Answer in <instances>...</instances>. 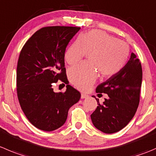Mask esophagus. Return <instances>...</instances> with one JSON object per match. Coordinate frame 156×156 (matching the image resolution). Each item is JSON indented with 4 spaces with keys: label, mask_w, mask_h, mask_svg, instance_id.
<instances>
[{
    "label": "esophagus",
    "mask_w": 156,
    "mask_h": 156,
    "mask_svg": "<svg viewBox=\"0 0 156 156\" xmlns=\"http://www.w3.org/2000/svg\"><path fill=\"white\" fill-rule=\"evenodd\" d=\"M88 98V95L86 94H84V93H81V99H85V98Z\"/></svg>",
    "instance_id": "1"
}]
</instances>
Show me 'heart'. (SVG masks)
Here are the masks:
<instances>
[{"label": "heart", "instance_id": "b5f03b06", "mask_svg": "<svg viewBox=\"0 0 156 156\" xmlns=\"http://www.w3.org/2000/svg\"><path fill=\"white\" fill-rule=\"evenodd\" d=\"M129 52L126 43L104 32L91 30L81 35L67 49L65 59L68 64L75 65L87 53L90 64L81 63L71 68L69 81L77 88L87 90L96 80L97 70L103 78L116 75L124 66Z\"/></svg>", "mask_w": 156, "mask_h": 156}]
</instances>
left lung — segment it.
<instances>
[{
  "label": "left lung",
  "instance_id": "8db88e82",
  "mask_svg": "<svg viewBox=\"0 0 156 156\" xmlns=\"http://www.w3.org/2000/svg\"><path fill=\"white\" fill-rule=\"evenodd\" d=\"M143 79L141 63L132 52L126 64L116 75L97 87V93L108 95L90 115L93 125L104 133L121 130L133 119L140 103Z\"/></svg>",
  "mask_w": 156,
  "mask_h": 156
}]
</instances>
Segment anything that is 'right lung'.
I'll use <instances>...</instances> for the list:
<instances>
[{
	"label": "right lung",
	"mask_w": 156,
	"mask_h": 156,
	"mask_svg": "<svg viewBox=\"0 0 156 156\" xmlns=\"http://www.w3.org/2000/svg\"><path fill=\"white\" fill-rule=\"evenodd\" d=\"M80 27H48L36 31L20 54L16 90L20 104L29 121L38 129L53 131L63 126L69 108L81 94L71 85L56 93L52 85L68 81L65 68L67 46Z\"/></svg>",
	"instance_id": "right-lung-1"
}]
</instances>
